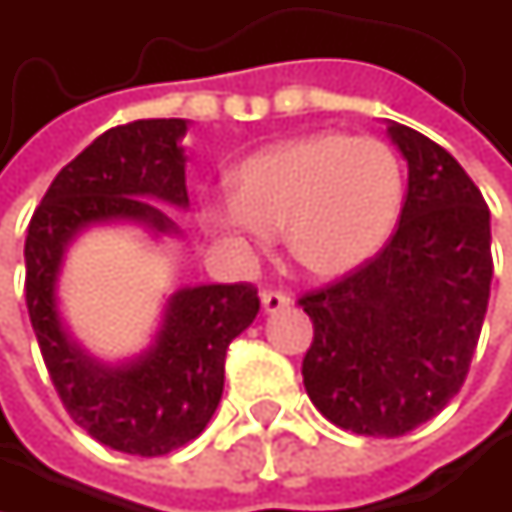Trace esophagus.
Masks as SVG:
<instances>
[{"label":"esophagus","instance_id":"34e87169","mask_svg":"<svg viewBox=\"0 0 512 512\" xmlns=\"http://www.w3.org/2000/svg\"><path fill=\"white\" fill-rule=\"evenodd\" d=\"M260 302H263V311L266 314H275V311H281V308L290 305V296L284 290H263L260 293Z\"/></svg>","mask_w":512,"mask_h":512}]
</instances>
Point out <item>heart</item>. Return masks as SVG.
<instances>
[{
  "mask_svg": "<svg viewBox=\"0 0 512 512\" xmlns=\"http://www.w3.org/2000/svg\"><path fill=\"white\" fill-rule=\"evenodd\" d=\"M234 195L204 204L210 231L257 249L284 231L287 252L308 275L338 278L385 246L403 201V168L379 139L311 133L243 159Z\"/></svg>",
  "mask_w": 512,
  "mask_h": 512,
  "instance_id": "1",
  "label": "heart"
}]
</instances>
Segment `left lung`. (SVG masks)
I'll list each match as a JSON object with an SVG mask.
<instances>
[{
    "instance_id": "obj_1",
    "label": "left lung",
    "mask_w": 512,
    "mask_h": 512,
    "mask_svg": "<svg viewBox=\"0 0 512 512\" xmlns=\"http://www.w3.org/2000/svg\"><path fill=\"white\" fill-rule=\"evenodd\" d=\"M409 189L391 240L344 278L299 296L311 403L341 430L397 439L439 415L468 376L489 305V207L460 162L394 124Z\"/></svg>"
}]
</instances>
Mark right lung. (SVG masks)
Wrapping results in <instances>:
<instances>
[{
    "label": "right lung",
    "mask_w": 512,
    "mask_h": 512,
    "mask_svg": "<svg viewBox=\"0 0 512 512\" xmlns=\"http://www.w3.org/2000/svg\"><path fill=\"white\" fill-rule=\"evenodd\" d=\"M183 133L180 118L106 130L55 174L26 234V305L52 385L88 436L133 457H162L201 436L222 400L225 353L260 311L257 287L240 281L177 290L154 347L124 367H103L67 338L55 278L64 246L94 222L136 219L174 231L154 201L189 204L177 145Z\"/></svg>",
    "instance_id": "obj_1"
}]
</instances>
